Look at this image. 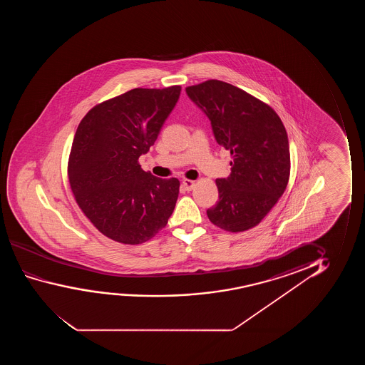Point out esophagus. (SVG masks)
<instances>
[{"label":"esophagus","mask_w":365,"mask_h":365,"mask_svg":"<svg viewBox=\"0 0 365 365\" xmlns=\"http://www.w3.org/2000/svg\"><path fill=\"white\" fill-rule=\"evenodd\" d=\"M182 185H183V187H185V190H192L193 188H195V180H183Z\"/></svg>","instance_id":"obj_1"}]
</instances>
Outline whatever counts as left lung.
Wrapping results in <instances>:
<instances>
[{"instance_id": "8db88e82", "label": "left lung", "mask_w": 365, "mask_h": 365, "mask_svg": "<svg viewBox=\"0 0 365 365\" xmlns=\"http://www.w3.org/2000/svg\"><path fill=\"white\" fill-rule=\"evenodd\" d=\"M185 92L210 118L218 145L233 157L230 175L215 180L220 200L207 215L227 232L250 230L269 213L289 180L283 122L270 106L223 81H205Z\"/></svg>"}]
</instances>
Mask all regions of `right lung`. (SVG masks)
Returning <instances> with one entry per match:
<instances>
[{"label": "right lung", "instance_id": "add662e5", "mask_svg": "<svg viewBox=\"0 0 365 365\" xmlns=\"http://www.w3.org/2000/svg\"><path fill=\"white\" fill-rule=\"evenodd\" d=\"M180 86L135 88L95 106L76 130L68 180L76 202L102 235L140 245L165 228L180 180L145 172L140 155L155 145Z\"/></svg>", "mask_w": 365, "mask_h": 365}]
</instances>
